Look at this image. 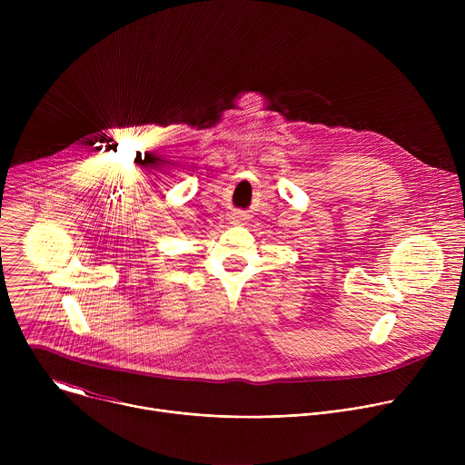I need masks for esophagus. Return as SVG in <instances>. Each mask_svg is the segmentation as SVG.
I'll return each instance as SVG.
<instances>
[{
	"label": "esophagus",
	"instance_id": "1",
	"mask_svg": "<svg viewBox=\"0 0 465 465\" xmlns=\"http://www.w3.org/2000/svg\"><path fill=\"white\" fill-rule=\"evenodd\" d=\"M242 221H244V215H242V213H233V215H232V223H233V224H239V223H242Z\"/></svg>",
	"mask_w": 465,
	"mask_h": 465
}]
</instances>
